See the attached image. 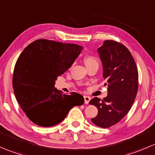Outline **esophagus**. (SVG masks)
I'll use <instances>...</instances> for the list:
<instances>
[{"label":"esophagus","instance_id":"esophagus-1","mask_svg":"<svg viewBox=\"0 0 155 155\" xmlns=\"http://www.w3.org/2000/svg\"><path fill=\"white\" fill-rule=\"evenodd\" d=\"M84 99H85V104H88L89 101H90L91 97L88 96H84Z\"/></svg>","mask_w":155,"mask_h":155}]
</instances>
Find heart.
<instances>
[{"instance_id":"b5f03b06","label":"heart","mask_w":155,"mask_h":155,"mask_svg":"<svg viewBox=\"0 0 155 155\" xmlns=\"http://www.w3.org/2000/svg\"><path fill=\"white\" fill-rule=\"evenodd\" d=\"M84 61H85V64L87 67L91 64H99L98 59L95 56L91 55V54L85 56Z\"/></svg>"}]
</instances>
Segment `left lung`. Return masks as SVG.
<instances>
[{
  "mask_svg": "<svg viewBox=\"0 0 155 155\" xmlns=\"http://www.w3.org/2000/svg\"><path fill=\"white\" fill-rule=\"evenodd\" d=\"M104 67L108 94L103 100L94 97L89 102L98 109L91 121L103 128L119 122L127 114L138 91V70L128 48L114 40H105L98 48Z\"/></svg>",
  "mask_w": 155,
  "mask_h": 155,
  "instance_id": "1",
  "label": "left lung"
}]
</instances>
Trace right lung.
Listing matches in <instances>:
<instances>
[{
    "label": "right lung",
    "mask_w": 155,
    "mask_h": 155,
    "mask_svg": "<svg viewBox=\"0 0 155 155\" xmlns=\"http://www.w3.org/2000/svg\"><path fill=\"white\" fill-rule=\"evenodd\" d=\"M82 46L46 39L29 44L15 63L12 87L21 109L32 122L48 127L66 118L84 97L73 92L64 94L54 87L55 80L71 67Z\"/></svg>",
    "instance_id": "right-lung-1"
}]
</instances>
